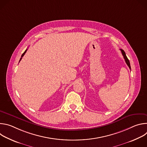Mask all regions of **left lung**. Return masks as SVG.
<instances>
[{"label":"left lung","mask_w":147,"mask_h":147,"mask_svg":"<svg viewBox=\"0 0 147 147\" xmlns=\"http://www.w3.org/2000/svg\"><path fill=\"white\" fill-rule=\"evenodd\" d=\"M120 51H121V53H122V55H123V57H124V60H125V63H126V64L127 65V66H129V67L130 68V69H131V66H130V61H129V60L128 58L127 57L126 55H125V52H124L123 50H122V49H120Z\"/></svg>","instance_id":"obj_1"}]
</instances>
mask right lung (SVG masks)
Listing matches in <instances>:
<instances>
[{"instance_id": "obj_1", "label": "right lung", "mask_w": 147, "mask_h": 147, "mask_svg": "<svg viewBox=\"0 0 147 147\" xmlns=\"http://www.w3.org/2000/svg\"><path fill=\"white\" fill-rule=\"evenodd\" d=\"M27 49H26V51H25V52H24V53H23V54H22V57H21V58H20V60H22V57H23V56H24V55H25V53H26V52H27Z\"/></svg>"}]
</instances>
